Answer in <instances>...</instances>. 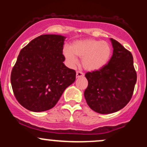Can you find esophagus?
Wrapping results in <instances>:
<instances>
[{
	"label": "esophagus",
	"instance_id": "esophagus-1",
	"mask_svg": "<svg viewBox=\"0 0 147 147\" xmlns=\"http://www.w3.org/2000/svg\"><path fill=\"white\" fill-rule=\"evenodd\" d=\"M84 74L83 73V72H81V71H77V73H76V77H77V78H79V77H84Z\"/></svg>",
	"mask_w": 147,
	"mask_h": 147
}]
</instances>
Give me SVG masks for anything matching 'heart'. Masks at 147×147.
Wrapping results in <instances>:
<instances>
[{
    "mask_svg": "<svg viewBox=\"0 0 147 147\" xmlns=\"http://www.w3.org/2000/svg\"><path fill=\"white\" fill-rule=\"evenodd\" d=\"M63 53L70 66L77 63L78 57L82 58V65L86 70L95 71L107 65L112 56L113 49L107 41L87 38L73 42L70 48H64Z\"/></svg>",
    "mask_w": 147,
    "mask_h": 147,
    "instance_id": "heart-1",
    "label": "heart"
}]
</instances>
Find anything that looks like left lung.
Masks as SVG:
<instances>
[{"label":"left lung","mask_w":147,"mask_h":147,"mask_svg":"<svg viewBox=\"0 0 147 147\" xmlns=\"http://www.w3.org/2000/svg\"><path fill=\"white\" fill-rule=\"evenodd\" d=\"M113 53L105 67L88 72V82L84 97L92 110L101 114L117 112L132 97L137 74L132 54L119 42L111 38Z\"/></svg>","instance_id":"obj_1"}]
</instances>
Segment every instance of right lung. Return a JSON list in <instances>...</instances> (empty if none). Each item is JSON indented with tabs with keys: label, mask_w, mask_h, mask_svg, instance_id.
<instances>
[{
	"label": "right lung",
	"mask_w": 147,
	"mask_h": 147,
	"mask_svg": "<svg viewBox=\"0 0 147 147\" xmlns=\"http://www.w3.org/2000/svg\"><path fill=\"white\" fill-rule=\"evenodd\" d=\"M65 38L61 35H41L20 52L11 70V84L16 99L28 110L51 109L75 81L76 72L63 63Z\"/></svg>",
	"instance_id": "add662e5"
}]
</instances>
